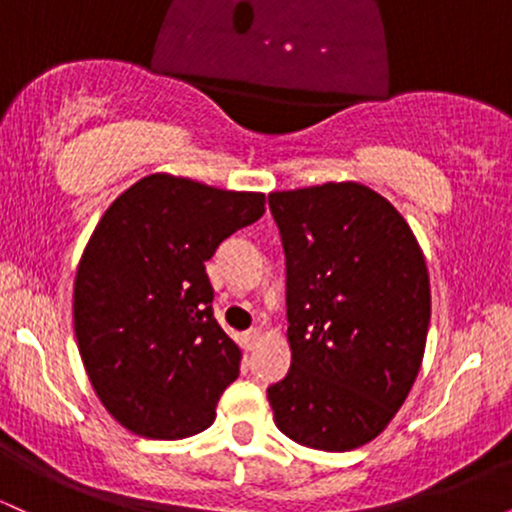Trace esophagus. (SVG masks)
<instances>
[{
	"mask_svg": "<svg viewBox=\"0 0 512 512\" xmlns=\"http://www.w3.org/2000/svg\"><path fill=\"white\" fill-rule=\"evenodd\" d=\"M260 339H262V332L257 330V327H252V330L245 332V344H248L250 349H252V346H255L257 342H260Z\"/></svg>",
	"mask_w": 512,
	"mask_h": 512,
	"instance_id": "obj_1",
	"label": "esophagus"
}]
</instances>
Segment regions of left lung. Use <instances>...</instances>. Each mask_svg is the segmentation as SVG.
Returning a JSON list of instances; mask_svg holds the SVG:
<instances>
[{
    "mask_svg": "<svg viewBox=\"0 0 512 512\" xmlns=\"http://www.w3.org/2000/svg\"><path fill=\"white\" fill-rule=\"evenodd\" d=\"M286 264L291 368L267 387L284 436L315 450L368 443L407 399L431 322L419 243L358 182L269 195Z\"/></svg>",
    "mask_w": 512,
    "mask_h": 512,
    "instance_id": "obj_1",
    "label": "left lung"
}]
</instances>
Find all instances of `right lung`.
Here are the masks:
<instances>
[{
    "label": "right lung",
    "mask_w": 512,
    "mask_h": 512,
    "mask_svg": "<svg viewBox=\"0 0 512 512\" xmlns=\"http://www.w3.org/2000/svg\"><path fill=\"white\" fill-rule=\"evenodd\" d=\"M264 214L260 192L149 175L110 204L74 281V332L105 409L144 438L211 426L240 373L204 262Z\"/></svg>",
    "instance_id": "1"
}]
</instances>
